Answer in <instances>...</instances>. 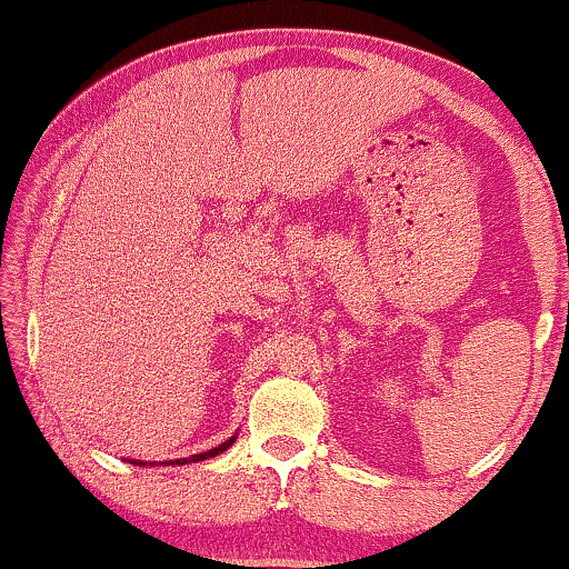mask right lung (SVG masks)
Segmentation results:
<instances>
[{"instance_id": "right-lung-1", "label": "right lung", "mask_w": 569, "mask_h": 569, "mask_svg": "<svg viewBox=\"0 0 569 569\" xmlns=\"http://www.w3.org/2000/svg\"><path fill=\"white\" fill-rule=\"evenodd\" d=\"M232 442H236V438H230V440H224L222 446H217V448H212V450H207V453H197V456H189V458H176V461H162V463H170V466H183V463H199V461H207V458H214V456H220L222 450H228ZM131 463H137V466H147V461L142 463V461H131Z\"/></svg>"}]
</instances>
